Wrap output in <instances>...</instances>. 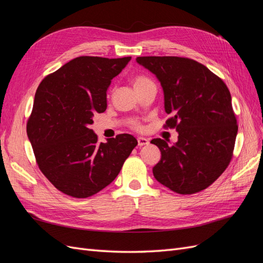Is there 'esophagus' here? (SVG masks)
I'll use <instances>...</instances> for the list:
<instances>
[{"instance_id":"34e87169","label":"esophagus","mask_w":263,"mask_h":263,"mask_svg":"<svg viewBox=\"0 0 263 263\" xmlns=\"http://www.w3.org/2000/svg\"><path fill=\"white\" fill-rule=\"evenodd\" d=\"M137 141H138V146L139 147H142V146H146L149 144V139L145 138V137H138L137 138Z\"/></svg>"}]
</instances>
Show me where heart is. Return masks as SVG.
I'll return each instance as SVG.
<instances>
[{
  "mask_svg": "<svg viewBox=\"0 0 263 263\" xmlns=\"http://www.w3.org/2000/svg\"><path fill=\"white\" fill-rule=\"evenodd\" d=\"M149 82H151L148 78H146V77H144V76H136L135 77L134 79H133V84H134V87L135 89H138V87H140V86H142V85H145V84H147V83H149ZM134 127L136 129H140L141 127H140V125L139 124H137V123H135L134 124Z\"/></svg>",
  "mask_w": 263,
  "mask_h": 263,
  "instance_id": "1",
  "label": "heart"
}]
</instances>
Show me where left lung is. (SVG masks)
I'll return each mask as SVG.
<instances>
[{
  "label": "left lung",
  "mask_w": 263,
  "mask_h": 263,
  "mask_svg": "<svg viewBox=\"0 0 263 263\" xmlns=\"http://www.w3.org/2000/svg\"><path fill=\"white\" fill-rule=\"evenodd\" d=\"M153 72L164 95L165 127L176 128L178 141L151 140L161 151L153 169L162 185L179 194L209 187L226 170L238 132L227 85L210 69L182 57H137Z\"/></svg>",
  "instance_id": "1"
}]
</instances>
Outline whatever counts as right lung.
I'll return each instance as SVG.
<instances>
[{"mask_svg":"<svg viewBox=\"0 0 263 263\" xmlns=\"http://www.w3.org/2000/svg\"><path fill=\"white\" fill-rule=\"evenodd\" d=\"M130 59L82 55L39 84L27 136L39 169L62 193L77 198L97 194L114 181L137 146L129 134L99 142L90 128L94 114L107 107L110 81Z\"/></svg>","mask_w":263,"mask_h":263,"instance_id":"1","label":"right lung"}]
</instances>
